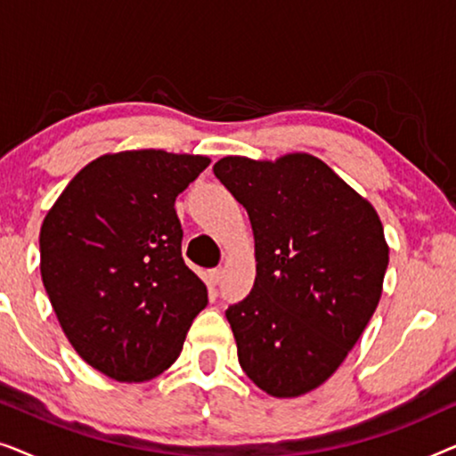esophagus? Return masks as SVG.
<instances>
[{"label": "esophagus", "instance_id": "esophagus-1", "mask_svg": "<svg viewBox=\"0 0 456 456\" xmlns=\"http://www.w3.org/2000/svg\"><path fill=\"white\" fill-rule=\"evenodd\" d=\"M209 280L211 284H217L222 280V267H214V270H209Z\"/></svg>", "mask_w": 456, "mask_h": 456}]
</instances>
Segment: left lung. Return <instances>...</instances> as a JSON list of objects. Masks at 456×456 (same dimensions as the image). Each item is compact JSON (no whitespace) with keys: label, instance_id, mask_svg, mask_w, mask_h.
Segmentation results:
<instances>
[{"label":"left lung","instance_id":"left-lung-1","mask_svg":"<svg viewBox=\"0 0 456 456\" xmlns=\"http://www.w3.org/2000/svg\"><path fill=\"white\" fill-rule=\"evenodd\" d=\"M214 174L255 236V284L226 311L239 363L267 395H307L338 370L378 307L388 267L382 222L314 155H230Z\"/></svg>","mask_w":456,"mask_h":456}]
</instances>
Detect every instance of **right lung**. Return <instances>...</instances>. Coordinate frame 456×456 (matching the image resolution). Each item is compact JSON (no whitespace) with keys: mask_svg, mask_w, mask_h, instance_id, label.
<instances>
[{"mask_svg":"<svg viewBox=\"0 0 456 456\" xmlns=\"http://www.w3.org/2000/svg\"><path fill=\"white\" fill-rule=\"evenodd\" d=\"M203 155L141 149L103 155L70 180L41 226V278L80 357L118 382L167 370L208 305L183 259L174 201Z\"/></svg>","mask_w":456,"mask_h":456,"instance_id":"1","label":"right lung"}]
</instances>
